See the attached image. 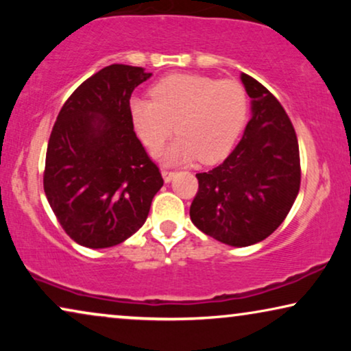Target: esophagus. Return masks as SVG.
<instances>
[{"label":"esophagus","instance_id":"esophagus-1","mask_svg":"<svg viewBox=\"0 0 351 351\" xmlns=\"http://www.w3.org/2000/svg\"><path fill=\"white\" fill-rule=\"evenodd\" d=\"M161 174H162V179H165L166 184H167V182H171L176 177V172H172V171H162Z\"/></svg>","mask_w":351,"mask_h":351}]
</instances>
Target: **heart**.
<instances>
[{
	"mask_svg": "<svg viewBox=\"0 0 351 351\" xmlns=\"http://www.w3.org/2000/svg\"><path fill=\"white\" fill-rule=\"evenodd\" d=\"M152 97L129 100V117L138 138L152 152L174 134L177 124L182 137L158 155L166 165L196 158L209 165L223 160L247 119L246 89L234 80L177 73L158 81Z\"/></svg>",
	"mask_w": 351,
	"mask_h": 351,
	"instance_id": "obj_1",
	"label": "heart"
}]
</instances>
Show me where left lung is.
<instances>
[{"mask_svg": "<svg viewBox=\"0 0 351 351\" xmlns=\"http://www.w3.org/2000/svg\"><path fill=\"white\" fill-rule=\"evenodd\" d=\"M251 97V119L222 165L196 174L198 193L190 206L196 228L234 247L256 244L275 232L300 189L299 143L275 95L241 73Z\"/></svg>", "mask_w": 351, "mask_h": 351, "instance_id": "left-lung-1", "label": "left lung"}]
</instances>
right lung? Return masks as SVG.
Returning <instances> with one entry per match:
<instances>
[{
    "mask_svg": "<svg viewBox=\"0 0 351 351\" xmlns=\"http://www.w3.org/2000/svg\"><path fill=\"white\" fill-rule=\"evenodd\" d=\"M150 76L142 66H105L76 88L52 128L45 193L65 233L84 247L132 237L162 186L129 117L132 90Z\"/></svg>",
    "mask_w": 351,
    "mask_h": 351,
    "instance_id": "add662e5",
    "label": "right lung"
}]
</instances>
